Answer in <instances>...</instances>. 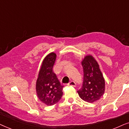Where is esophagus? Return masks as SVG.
Masks as SVG:
<instances>
[{
  "label": "esophagus",
  "mask_w": 129,
  "mask_h": 129,
  "mask_svg": "<svg viewBox=\"0 0 129 129\" xmlns=\"http://www.w3.org/2000/svg\"><path fill=\"white\" fill-rule=\"evenodd\" d=\"M68 85H69V86H73V87H75L76 86V83L74 81H70L69 83L67 84Z\"/></svg>",
  "instance_id": "obj_1"
}]
</instances>
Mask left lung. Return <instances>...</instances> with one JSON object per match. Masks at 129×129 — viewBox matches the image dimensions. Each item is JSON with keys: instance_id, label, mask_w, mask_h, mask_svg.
<instances>
[{"instance_id": "obj_1", "label": "left lung", "mask_w": 129, "mask_h": 129, "mask_svg": "<svg viewBox=\"0 0 129 129\" xmlns=\"http://www.w3.org/2000/svg\"><path fill=\"white\" fill-rule=\"evenodd\" d=\"M84 78L78 92L81 99L88 103L99 100L105 91V80L99 65L92 55L85 56L81 62Z\"/></svg>"}]
</instances>
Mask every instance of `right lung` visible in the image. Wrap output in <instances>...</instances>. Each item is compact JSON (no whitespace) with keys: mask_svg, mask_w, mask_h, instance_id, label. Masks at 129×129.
Wrapping results in <instances>:
<instances>
[{"mask_svg":"<svg viewBox=\"0 0 129 129\" xmlns=\"http://www.w3.org/2000/svg\"><path fill=\"white\" fill-rule=\"evenodd\" d=\"M56 56L54 52H51L44 58L36 82L38 97L47 106L57 103L63 94V86L61 85L56 74L53 72Z\"/></svg>","mask_w":129,"mask_h":129,"instance_id":"right-lung-1","label":"right lung"}]
</instances>
